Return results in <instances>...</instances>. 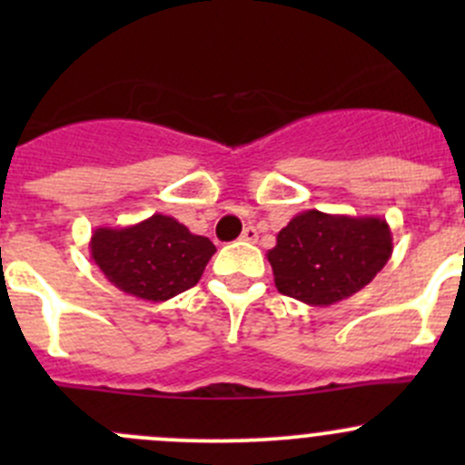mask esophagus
Wrapping results in <instances>:
<instances>
[{
  "label": "esophagus",
  "mask_w": 465,
  "mask_h": 465,
  "mask_svg": "<svg viewBox=\"0 0 465 465\" xmlns=\"http://www.w3.org/2000/svg\"><path fill=\"white\" fill-rule=\"evenodd\" d=\"M241 241H245V242H256V241H259V232H256L254 227H245V232L241 233Z\"/></svg>",
  "instance_id": "esophagus-1"
}]
</instances>
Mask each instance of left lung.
<instances>
[{
    "label": "left lung",
    "instance_id": "8db88e82",
    "mask_svg": "<svg viewBox=\"0 0 465 465\" xmlns=\"http://www.w3.org/2000/svg\"><path fill=\"white\" fill-rule=\"evenodd\" d=\"M391 229L378 215H335L308 209L294 215L267 252L274 285L308 306H331L360 292L387 265Z\"/></svg>",
    "mask_w": 465,
    "mask_h": 465
}]
</instances>
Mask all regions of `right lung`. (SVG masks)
<instances>
[{
  "mask_svg": "<svg viewBox=\"0 0 465 465\" xmlns=\"http://www.w3.org/2000/svg\"><path fill=\"white\" fill-rule=\"evenodd\" d=\"M89 252L110 283L157 303L193 288L215 245L171 215L154 213L128 227L94 229Z\"/></svg>",
  "mask_w": 465,
  "mask_h": 465,
  "instance_id": "add662e5",
  "label": "right lung"
}]
</instances>
